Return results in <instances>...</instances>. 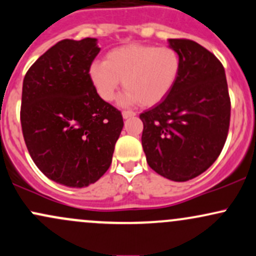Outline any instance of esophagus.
<instances>
[{"instance_id": "obj_1", "label": "esophagus", "mask_w": 256, "mask_h": 256, "mask_svg": "<svg viewBox=\"0 0 256 256\" xmlns=\"http://www.w3.org/2000/svg\"><path fill=\"white\" fill-rule=\"evenodd\" d=\"M134 115H136V113H134V112H132V110H124L122 112L124 119H130V118L134 116Z\"/></svg>"}]
</instances>
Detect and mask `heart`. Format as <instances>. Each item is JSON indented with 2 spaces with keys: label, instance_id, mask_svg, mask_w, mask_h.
I'll use <instances>...</instances> for the list:
<instances>
[{
  "label": "heart",
  "instance_id": "1",
  "mask_svg": "<svg viewBox=\"0 0 256 256\" xmlns=\"http://www.w3.org/2000/svg\"><path fill=\"white\" fill-rule=\"evenodd\" d=\"M181 57L171 47L128 44L109 50L104 63L94 62L90 78L100 98L110 102L122 81L124 103L150 106L172 91L181 74Z\"/></svg>",
  "mask_w": 256,
  "mask_h": 256
}]
</instances>
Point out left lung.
Returning a JSON list of instances; mask_svg holds the SVG:
<instances>
[{
    "instance_id": "obj_1",
    "label": "left lung",
    "mask_w": 256,
    "mask_h": 256,
    "mask_svg": "<svg viewBox=\"0 0 256 256\" xmlns=\"http://www.w3.org/2000/svg\"><path fill=\"white\" fill-rule=\"evenodd\" d=\"M181 57V74L159 104L143 112L142 147L148 165L176 182L209 169L222 150L231 100L221 62L187 38H170Z\"/></svg>"
}]
</instances>
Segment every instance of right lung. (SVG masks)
<instances>
[{
  "mask_svg": "<svg viewBox=\"0 0 256 256\" xmlns=\"http://www.w3.org/2000/svg\"><path fill=\"white\" fill-rule=\"evenodd\" d=\"M100 50L96 38L62 40L23 81L25 144L42 174L66 187H87L104 175L124 126L122 112L100 97L90 78Z\"/></svg>",
  "mask_w": 256,
  "mask_h": 256,
  "instance_id": "right-lung-1",
  "label": "right lung"
}]
</instances>
